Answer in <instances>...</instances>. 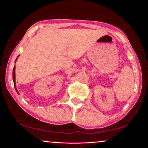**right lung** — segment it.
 <instances>
[{"label":"right lung","instance_id":"obj_1","mask_svg":"<svg viewBox=\"0 0 148 148\" xmlns=\"http://www.w3.org/2000/svg\"><path fill=\"white\" fill-rule=\"evenodd\" d=\"M19 56H18L17 57V58H16V61H15V62H16L17 61V58H18V57H19ZM13 81H14V87H15V89L16 90V91L17 92V93L19 94L18 91H17V88H16V66H14V69H13Z\"/></svg>","mask_w":148,"mask_h":148}]
</instances>
